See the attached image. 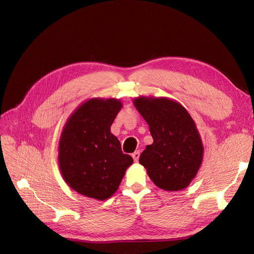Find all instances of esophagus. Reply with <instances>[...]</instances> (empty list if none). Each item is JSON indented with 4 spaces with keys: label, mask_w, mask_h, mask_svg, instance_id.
Segmentation results:
<instances>
[{
    "label": "esophagus",
    "mask_w": 254,
    "mask_h": 254,
    "mask_svg": "<svg viewBox=\"0 0 254 254\" xmlns=\"http://www.w3.org/2000/svg\"><path fill=\"white\" fill-rule=\"evenodd\" d=\"M131 156H132V158H134L135 162H138V161H139V157H140V151H139V150H138V151H135L134 153L131 154Z\"/></svg>",
    "instance_id": "esophagus-1"
}]
</instances>
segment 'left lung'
Masks as SVG:
<instances>
[{
  "label": "left lung",
  "mask_w": 254,
  "mask_h": 254,
  "mask_svg": "<svg viewBox=\"0 0 254 254\" xmlns=\"http://www.w3.org/2000/svg\"><path fill=\"white\" fill-rule=\"evenodd\" d=\"M134 104L153 138L141 153L140 164L159 189H185L201 166L204 151L192 118L180 104L169 99L140 97Z\"/></svg>",
  "instance_id": "obj_1"
}]
</instances>
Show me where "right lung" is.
<instances>
[{"label": "right lung", "mask_w": 254, "mask_h": 254, "mask_svg": "<svg viewBox=\"0 0 254 254\" xmlns=\"http://www.w3.org/2000/svg\"><path fill=\"white\" fill-rule=\"evenodd\" d=\"M120 109L118 100H89L73 113L62 132V175L71 189L85 196L110 197L134 162L110 131Z\"/></svg>", "instance_id": "obj_1"}]
</instances>
